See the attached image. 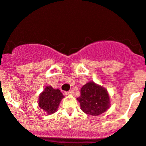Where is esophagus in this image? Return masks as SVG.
Masks as SVG:
<instances>
[{
  "label": "esophagus",
  "instance_id": "34e87169",
  "mask_svg": "<svg viewBox=\"0 0 146 146\" xmlns=\"http://www.w3.org/2000/svg\"><path fill=\"white\" fill-rule=\"evenodd\" d=\"M65 94H66V95H72V94H74V91H72V90H71V91L66 92Z\"/></svg>",
  "mask_w": 146,
  "mask_h": 146
}]
</instances>
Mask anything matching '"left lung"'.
<instances>
[{
  "label": "left lung",
  "instance_id": "8db88e82",
  "mask_svg": "<svg viewBox=\"0 0 146 146\" xmlns=\"http://www.w3.org/2000/svg\"><path fill=\"white\" fill-rule=\"evenodd\" d=\"M77 99L82 111L93 116L106 112L110 105L107 89L94 82H89L82 86L80 96Z\"/></svg>",
  "mask_w": 146,
  "mask_h": 146
}]
</instances>
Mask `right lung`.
Here are the masks:
<instances>
[{
  "instance_id": "right-lung-1",
  "label": "right lung",
  "mask_w": 146,
  "mask_h": 146,
  "mask_svg": "<svg viewBox=\"0 0 146 146\" xmlns=\"http://www.w3.org/2000/svg\"><path fill=\"white\" fill-rule=\"evenodd\" d=\"M59 89L46 86L38 97V106L47 114H52L58 110L60 101L64 98Z\"/></svg>"
}]
</instances>
